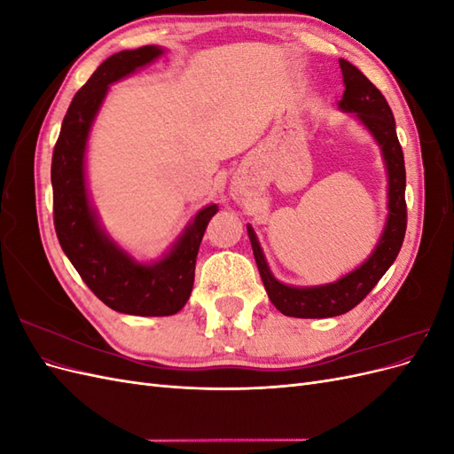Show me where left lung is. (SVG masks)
Here are the masks:
<instances>
[{
  "label": "left lung",
  "mask_w": 454,
  "mask_h": 454,
  "mask_svg": "<svg viewBox=\"0 0 454 454\" xmlns=\"http://www.w3.org/2000/svg\"><path fill=\"white\" fill-rule=\"evenodd\" d=\"M345 92L339 107L342 112L356 114L362 125L380 145L384 164L388 172V217L373 254L358 269L345 274L337 282L310 287H297L278 282L272 277L263 250L257 242L252 225L248 237L255 263L269 294L270 303L284 316L294 318H332V316L352 310L365 295L373 290L377 282L390 269L402 250L407 229V204H405V162L403 151L395 134V121L387 98L371 81L347 60H339Z\"/></svg>",
  "instance_id": "obj_1"
}]
</instances>
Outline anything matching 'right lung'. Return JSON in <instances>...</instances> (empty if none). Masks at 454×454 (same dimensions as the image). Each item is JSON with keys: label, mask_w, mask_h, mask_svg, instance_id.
I'll return each instance as SVG.
<instances>
[{"label": "right lung", "mask_w": 454, "mask_h": 454, "mask_svg": "<svg viewBox=\"0 0 454 454\" xmlns=\"http://www.w3.org/2000/svg\"><path fill=\"white\" fill-rule=\"evenodd\" d=\"M160 54V47L145 45L104 60L67 107L51 164L54 229L64 254L104 305L134 316H170L184 309L193 290L200 240L217 212V204L206 206L168 254L155 263H138L106 235L90 206L85 149L92 121L109 85Z\"/></svg>", "instance_id": "add662e5"}]
</instances>
